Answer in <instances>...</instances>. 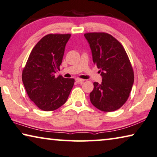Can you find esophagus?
I'll return each instance as SVG.
<instances>
[{
    "label": "esophagus",
    "instance_id": "esophagus-1",
    "mask_svg": "<svg viewBox=\"0 0 157 157\" xmlns=\"http://www.w3.org/2000/svg\"><path fill=\"white\" fill-rule=\"evenodd\" d=\"M75 81L77 82L78 83H79V84H82L83 82L84 81V79H79V78H77V79H75Z\"/></svg>",
    "mask_w": 157,
    "mask_h": 157
}]
</instances>
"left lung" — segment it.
<instances>
[{"mask_svg":"<svg viewBox=\"0 0 157 157\" xmlns=\"http://www.w3.org/2000/svg\"><path fill=\"white\" fill-rule=\"evenodd\" d=\"M85 36L92 50L93 62L100 69L101 84L94 82L91 103L100 111L111 112L127 101L134 82V72L125 48L105 32H89Z\"/></svg>","mask_w":157,"mask_h":157,"instance_id":"1","label":"left lung"}]
</instances>
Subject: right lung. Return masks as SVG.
Wrapping results in <instances>:
<instances>
[{"instance_id":"1","label":"right lung","mask_w":157,"mask_h":157,"mask_svg":"<svg viewBox=\"0 0 157 157\" xmlns=\"http://www.w3.org/2000/svg\"><path fill=\"white\" fill-rule=\"evenodd\" d=\"M70 34H49L35 45L23 68L22 79L29 99L42 111H54L66 102L73 78L56 77Z\"/></svg>"}]
</instances>
